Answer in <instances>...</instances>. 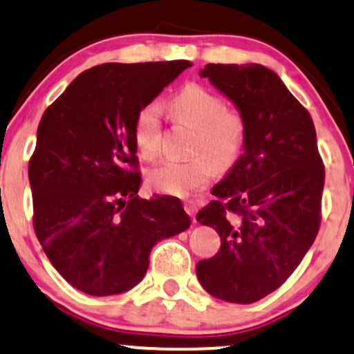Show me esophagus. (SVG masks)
<instances>
[{"label": "esophagus", "mask_w": 354, "mask_h": 354, "mask_svg": "<svg viewBox=\"0 0 354 354\" xmlns=\"http://www.w3.org/2000/svg\"><path fill=\"white\" fill-rule=\"evenodd\" d=\"M184 209H185L187 214H189L190 217H192L194 222H195V212H197V205H195V202H192V201L185 202L184 203Z\"/></svg>", "instance_id": "esophagus-1"}]
</instances>
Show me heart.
Returning a JSON list of instances; mask_svg holds the SVG:
<instances>
[{"instance_id": "1", "label": "heart", "mask_w": 354, "mask_h": 354, "mask_svg": "<svg viewBox=\"0 0 354 354\" xmlns=\"http://www.w3.org/2000/svg\"><path fill=\"white\" fill-rule=\"evenodd\" d=\"M178 122L197 131L190 160H164L147 172V184L160 194L185 197L201 189L214 176L215 165L228 169L235 164L245 144V120L239 112L225 109L217 94L201 84H187L170 102ZM134 140L140 156L152 160L162 149L160 107L149 104L137 114Z\"/></svg>"}]
</instances>
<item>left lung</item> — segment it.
<instances>
[{"instance_id": "obj_1", "label": "left lung", "mask_w": 354, "mask_h": 354, "mask_svg": "<svg viewBox=\"0 0 354 354\" xmlns=\"http://www.w3.org/2000/svg\"><path fill=\"white\" fill-rule=\"evenodd\" d=\"M245 120V144L197 222L217 230L218 253L195 267L212 297L248 305L300 265L319 228L325 169L308 111L261 64H207L201 71Z\"/></svg>"}]
</instances>
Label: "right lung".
Instances as JSON below:
<instances>
[{"mask_svg": "<svg viewBox=\"0 0 354 354\" xmlns=\"http://www.w3.org/2000/svg\"><path fill=\"white\" fill-rule=\"evenodd\" d=\"M189 61L95 66L41 118L29 160L35 232L53 267L93 297L134 288L160 240L190 227L180 201L139 198L134 124Z\"/></svg>", "mask_w": 354, "mask_h": 354, "instance_id": "1", "label": "right lung"}]
</instances>
